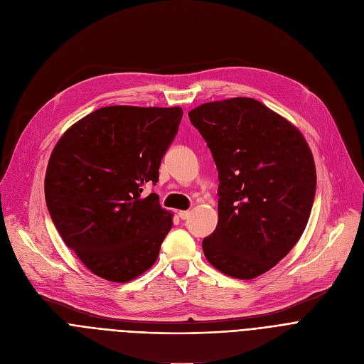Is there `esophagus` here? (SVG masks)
<instances>
[{
	"instance_id": "34e87169",
	"label": "esophagus",
	"mask_w": 364,
	"mask_h": 364,
	"mask_svg": "<svg viewBox=\"0 0 364 364\" xmlns=\"http://www.w3.org/2000/svg\"><path fill=\"white\" fill-rule=\"evenodd\" d=\"M190 210H178V216L181 218V220H187V218L190 216Z\"/></svg>"
}]
</instances>
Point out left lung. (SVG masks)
Instances as JSON below:
<instances>
[{"mask_svg":"<svg viewBox=\"0 0 364 364\" xmlns=\"http://www.w3.org/2000/svg\"><path fill=\"white\" fill-rule=\"evenodd\" d=\"M220 174L215 231L203 238L220 272L253 279L300 240L316 191V166L301 132L253 98L202 104L188 112Z\"/></svg>","mask_w":364,"mask_h":364,"instance_id":"left-lung-1","label":"left lung"}]
</instances>
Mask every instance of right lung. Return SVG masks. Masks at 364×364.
I'll return each mask as SVG.
<instances>
[{
	"instance_id": "1",
	"label": "right lung",
	"mask_w": 364,
	"mask_h": 364,
	"mask_svg": "<svg viewBox=\"0 0 364 364\" xmlns=\"http://www.w3.org/2000/svg\"><path fill=\"white\" fill-rule=\"evenodd\" d=\"M180 107L112 105L64 132L48 161L45 200L67 247L111 282H129L156 262L173 213L155 193L164 154L178 132Z\"/></svg>"
}]
</instances>
